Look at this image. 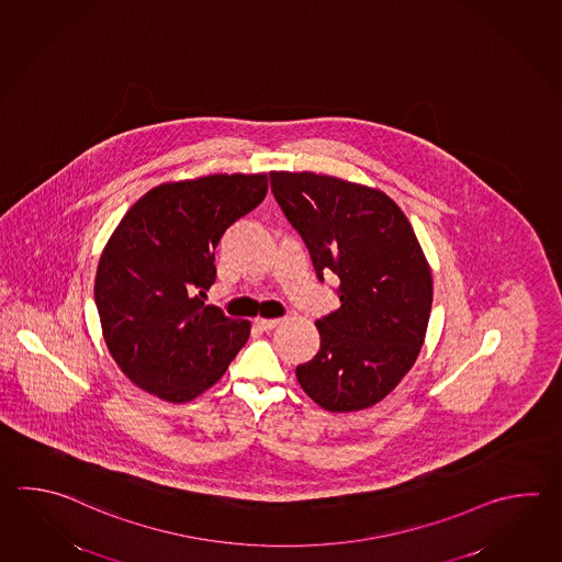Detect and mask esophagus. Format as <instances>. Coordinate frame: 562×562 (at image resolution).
I'll return each mask as SVG.
<instances>
[{
    "instance_id": "obj_1",
    "label": "esophagus",
    "mask_w": 562,
    "mask_h": 562,
    "mask_svg": "<svg viewBox=\"0 0 562 562\" xmlns=\"http://www.w3.org/2000/svg\"><path fill=\"white\" fill-rule=\"evenodd\" d=\"M278 324H282L280 318H256V326H258L260 330H266V333L276 328Z\"/></svg>"
}]
</instances>
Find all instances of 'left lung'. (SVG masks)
I'll list each match as a JSON object with an SVG mask.
<instances>
[{
  "label": "left lung",
  "instance_id": "obj_1",
  "mask_svg": "<svg viewBox=\"0 0 562 562\" xmlns=\"http://www.w3.org/2000/svg\"><path fill=\"white\" fill-rule=\"evenodd\" d=\"M270 183L316 276L340 278V308L316 321L321 350L296 368L300 386L330 413L368 408L418 358L432 308L430 266L384 192L314 172H270Z\"/></svg>",
  "mask_w": 562,
  "mask_h": 562
}]
</instances>
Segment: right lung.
Segmentation results:
<instances>
[{
	"mask_svg": "<svg viewBox=\"0 0 562 562\" xmlns=\"http://www.w3.org/2000/svg\"><path fill=\"white\" fill-rule=\"evenodd\" d=\"M266 173H214L142 195L103 248L95 306L122 372L161 401L214 386L250 336V322L206 306L224 232L266 198Z\"/></svg>",
	"mask_w": 562,
	"mask_h": 562,
	"instance_id": "right-lung-1",
	"label": "right lung"
}]
</instances>
